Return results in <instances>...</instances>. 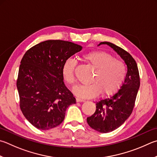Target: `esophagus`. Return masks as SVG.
<instances>
[{
    "label": "esophagus",
    "mask_w": 157,
    "mask_h": 157,
    "mask_svg": "<svg viewBox=\"0 0 157 157\" xmlns=\"http://www.w3.org/2000/svg\"><path fill=\"white\" fill-rule=\"evenodd\" d=\"M76 101L77 102H84L85 101L84 99H80V98H76Z\"/></svg>",
    "instance_id": "34e87169"
}]
</instances>
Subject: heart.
Instances as JSON below:
<instances>
[{
	"label": "heart",
	"instance_id": "1",
	"mask_svg": "<svg viewBox=\"0 0 157 157\" xmlns=\"http://www.w3.org/2000/svg\"><path fill=\"white\" fill-rule=\"evenodd\" d=\"M82 59L94 69L90 78V84L79 85L74 89L76 95L82 98H93L101 92L103 95H112L123 84L126 74L125 64L115 59L104 51L89 52ZM77 63L73 59H68L62 67V74L68 84L74 86L75 82Z\"/></svg>",
	"mask_w": 157,
	"mask_h": 157
}]
</instances>
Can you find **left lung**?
<instances>
[{
    "mask_svg": "<svg viewBox=\"0 0 157 157\" xmlns=\"http://www.w3.org/2000/svg\"><path fill=\"white\" fill-rule=\"evenodd\" d=\"M115 50L127 65L126 78L121 88L110 98L101 99L96 103V110L92 116L87 117L90 128L101 133L116 130L129 117L135 106L140 78L137 67L132 56L126 51L111 42H102Z\"/></svg>",
    "mask_w": 157,
    "mask_h": 157,
    "instance_id": "obj_1",
    "label": "left lung"
}]
</instances>
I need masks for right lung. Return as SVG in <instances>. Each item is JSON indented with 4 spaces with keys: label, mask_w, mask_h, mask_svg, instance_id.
Returning <instances> with one entry per match:
<instances>
[{
    "label": "right lung",
    "mask_w": 157,
    "mask_h": 157,
    "mask_svg": "<svg viewBox=\"0 0 157 157\" xmlns=\"http://www.w3.org/2000/svg\"><path fill=\"white\" fill-rule=\"evenodd\" d=\"M82 47L69 41L50 40L25 53L16 86L20 108L28 121L40 130L59 126L75 98L64 83L62 67Z\"/></svg>",
    "instance_id": "add662e5"
}]
</instances>
